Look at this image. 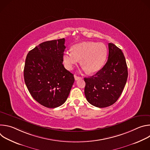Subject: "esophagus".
<instances>
[{"label": "esophagus", "mask_w": 150, "mask_h": 150, "mask_svg": "<svg viewBox=\"0 0 150 150\" xmlns=\"http://www.w3.org/2000/svg\"><path fill=\"white\" fill-rule=\"evenodd\" d=\"M74 78H75V79L76 81H77V80H78V79H80L81 78V77L78 76H76V75H74Z\"/></svg>", "instance_id": "obj_1"}]
</instances>
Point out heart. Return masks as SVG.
Returning a JSON list of instances; mask_svg holds the SVG:
<instances>
[{
  "label": "heart",
  "instance_id": "b5f03b06",
  "mask_svg": "<svg viewBox=\"0 0 150 150\" xmlns=\"http://www.w3.org/2000/svg\"><path fill=\"white\" fill-rule=\"evenodd\" d=\"M107 53L105 46L102 42L85 41L74 45L72 51L63 54V60L65 67L71 69L81 59V66L89 74H95L102 68Z\"/></svg>",
  "mask_w": 150,
  "mask_h": 150
}]
</instances>
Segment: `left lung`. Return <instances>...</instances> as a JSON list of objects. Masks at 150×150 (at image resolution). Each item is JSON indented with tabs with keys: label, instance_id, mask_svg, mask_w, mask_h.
Returning <instances> with one entry per match:
<instances>
[{
	"label": "left lung",
	"instance_id": "1",
	"mask_svg": "<svg viewBox=\"0 0 150 150\" xmlns=\"http://www.w3.org/2000/svg\"><path fill=\"white\" fill-rule=\"evenodd\" d=\"M109 57L103 68L94 75L84 78L85 96L99 108L113 104L122 93L127 78V68L122 50L109 43Z\"/></svg>",
	"mask_w": 150,
	"mask_h": 150
}]
</instances>
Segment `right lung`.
Listing matches in <instances>:
<instances>
[{
    "label": "right lung",
    "mask_w": 150,
    "mask_h": 150,
    "mask_svg": "<svg viewBox=\"0 0 150 150\" xmlns=\"http://www.w3.org/2000/svg\"><path fill=\"white\" fill-rule=\"evenodd\" d=\"M65 38L42 42L30 50L24 70L26 86L42 105L56 108L66 101L75 79L63 65Z\"/></svg>",
    "instance_id": "right-lung-1"
}]
</instances>
